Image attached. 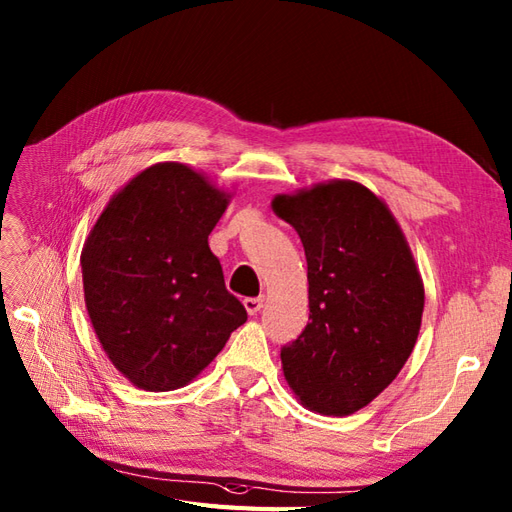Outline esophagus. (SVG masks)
Wrapping results in <instances>:
<instances>
[{"mask_svg": "<svg viewBox=\"0 0 512 512\" xmlns=\"http://www.w3.org/2000/svg\"><path fill=\"white\" fill-rule=\"evenodd\" d=\"M263 302H265V297L260 295V297H245L243 299V306H245V310L249 315H256L260 308H263Z\"/></svg>", "mask_w": 512, "mask_h": 512, "instance_id": "obj_1", "label": "esophagus"}]
</instances>
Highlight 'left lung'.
Instances as JSON below:
<instances>
[{
    "label": "left lung",
    "mask_w": 512,
    "mask_h": 512,
    "mask_svg": "<svg viewBox=\"0 0 512 512\" xmlns=\"http://www.w3.org/2000/svg\"><path fill=\"white\" fill-rule=\"evenodd\" d=\"M308 263V323L280 350L284 378L310 410L352 415L413 352L423 284L391 210L367 186L336 180L278 195Z\"/></svg>",
    "instance_id": "left-lung-1"
}]
</instances>
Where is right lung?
Segmentation results:
<instances>
[{
	"label": "right lung",
	"instance_id": "add662e5",
	"mask_svg": "<svg viewBox=\"0 0 512 512\" xmlns=\"http://www.w3.org/2000/svg\"><path fill=\"white\" fill-rule=\"evenodd\" d=\"M226 206L197 171L160 162L110 199L86 239V310L112 365L139 389H180L247 321L208 247Z\"/></svg>",
	"mask_w": 512,
	"mask_h": 512
}]
</instances>
